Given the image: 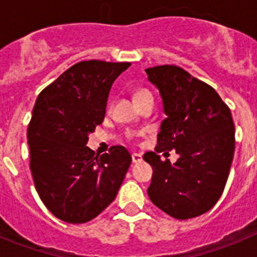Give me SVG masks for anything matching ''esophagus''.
<instances>
[{
  "label": "esophagus",
  "instance_id": "34e87169",
  "mask_svg": "<svg viewBox=\"0 0 257 257\" xmlns=\"http://www.w3.org/2000/svg\"><path fill=\"white\" fill-rule=\"evenodd\" d=\"M131 157H133V162L134 163H139L140 161L143 160L142 154H139V153H133V154H131Z\"/></svg>",
  "mask_w": 257,
  "mask_h": 257
}]
</instances>
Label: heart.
<instances>
[{
	"label": "heart",
	"instance_id": "heart-1",
	"mask_svg": "<svg viewBox=\"0 0 257 257\" xmlns=\"http://www.w3.org/2000/svg\"><path fill=\"white\" fill-rule=\"evenodd\" d=\"M147 95H151V92L147 91V90H139V91L136 92V95H135L136 100H139V99H142V97L147 96ZM134 136H135V134H134V133L128 134V138H130V139H131V138H134Z\"/></svg>",
	"mask_w": 257,
	"mask_h": 257
}]
</instances>
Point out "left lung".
<instances>
[{"label":"left lung","instance_id":"8db88e82","mask_svg":"<svg viewBox=\"0 0 257 257\" xmlns=\"http://www.w3.org/2000/svg\"><path fill=\"white\" fill-rule=\"evenodd\" d=\"M145 72L160 90L167 115L156 152L175 149L181 156L175 164L154 152L143 156L153 169L148 196L175 219L197 217L215 206L228 180L235 144L230 109L215 88L178 65Z\"/></svg>","mask_w":257,"mask_h":257}]
</instances>
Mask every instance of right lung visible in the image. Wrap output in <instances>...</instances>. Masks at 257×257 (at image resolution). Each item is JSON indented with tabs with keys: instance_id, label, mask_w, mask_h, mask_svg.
<instances>
[{
	"instance_id": "obj_1",
	"label": "right lung",
	"mask_w": 257,
	"mask_h": 257,
	"mask_svg": "<svg viewBox=\"0 0 257 257\" xmlns=\"http://www.w3.org/2000/svg\"><path fill=\"white\" fill-rule=\"evenodd\" d=\"M131 63L83 60L45 87L28 124L32 176L41 201L58 219L83 224L117 196L131 154L122 145L95 156L86 147L105 115L114 79Z\"/></svg>"
}]
</instances>
